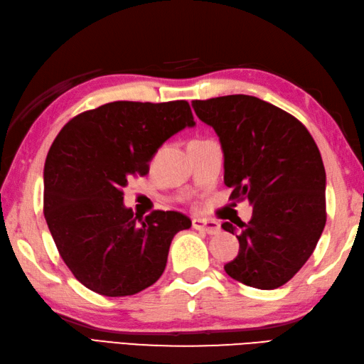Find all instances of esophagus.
Returning <instances> with one entry per match:
<instances>
[{
	"mask_svg": "<svg viewBox=\"0 0 364 364\" xmlns=\"http://www.w3.org/2000/svg\"><path fill=\"white\" fill-rule=\"evenodd\" d=\"M191 225L198 231H204L207 234H218L221 231V226L218 221H213V220H207V218H193Z\"/></svg>",
	"mask_w": 364,
	"mask_h": 364,
	"instance_id": "1",
	"label": "esophagus"
}]
</instances>
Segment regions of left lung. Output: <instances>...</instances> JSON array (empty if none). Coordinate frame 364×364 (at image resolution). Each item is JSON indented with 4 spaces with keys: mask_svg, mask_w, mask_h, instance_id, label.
I'll list each match as a JSON object with an SVG mask.
<instances>
[{
    "mask_svg": "<svg viewBox=\"0 0 364 364\" xmlns=\"http://www.w3.org/2000/svg\"><path fill=\"white\" fill-rule=\"evenodd\" d=\"M217 133L231 199H248V223H223L239 255L225 265L240 283L270 291L286 284L313 255L327 221L325 168L313 136L292 114L253 95L193 100Z\"/></svg>",
    "mask_w": 364,
    "mask_h": 364,
    "instance_id": "obj_1",
    "label": "left lung"
}]
</instances>
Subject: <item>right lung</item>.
Instances as JSON below:
<instances>
[{
	"mask_svg": "<svg viewBox=\"0 0 364 364\" xmlns=\"http://www.w3.org/2000/svg\"><path fill=\"white\" fill-rule=\"evenodd\" d=\"M195 127L188 102H111L73 117L58 133L43 168V215L63 261L81 284L105 296L152 286L165 272L173 237L191 221L124 205L132 176L168 138Z\"/></svg>",
	"mask_w": 364,
	"mask_h": 364,
	"instance_id": "1",
	"label": "right lung"
}]
</instances>
